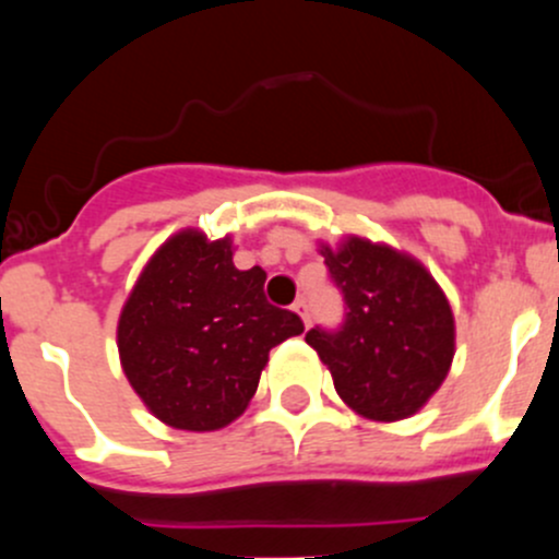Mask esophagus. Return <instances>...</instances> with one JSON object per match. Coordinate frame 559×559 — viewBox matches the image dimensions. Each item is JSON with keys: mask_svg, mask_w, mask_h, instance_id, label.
<instances>
[{"mask_svg": "<svg viewBox=\"0 0 559 559\" xmlns=\"http://www.w3.org/2000/svg\"><path fill=\"white\" fill-rule=\"evenodd\" d=\"M292 311H295L297 316H300V319H302V324L308 326V306H306V302H302V300H297L295 306H292Z\"/></svg>", "mask_w": 559, "mask_h": 559, "instance_id": "1", "label": "esophagus"}]
</instances>
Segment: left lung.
Here are the masks:
<instances>
[{
	"mask_svg": "<svg viewBox=\"0 0 559 559\" xmlns=\"http://www.w3.org/2000/svg\"><path fill=\"white\" fill-rule=\"evenodd\" d=\"M319 253L348 313L337 332L311 330L306 341L335 392L370 421L419 414L454 359V313L438 281L411 253L359 235Z\"/></svg>",
	"mask_w": 559,
	"mask_h": 559,
	"instance_id": "1",
	"label": "left lung"
}]
</instances>
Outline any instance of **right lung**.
<instances>
[{"label": "right lung", "instance_id": "1", "mask_svg": "<svg viewBox=\"0 0 559 559\" xmlns=\"http://www.w3.org/2000/svg\"><path fill=\"white\" fill-rule=\"evenodd\" d=\"M233 238L170 235L145 262L118 316V359L145 408L175 430L213 432L251 403L270 348L302 332L264 300V270H238Z\"/></svg>", "mask_w": 559, "mask_h": 559}]
</instances>
